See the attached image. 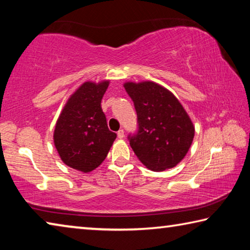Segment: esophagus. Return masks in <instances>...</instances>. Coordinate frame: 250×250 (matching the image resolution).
<instances>
[{
  "label": "esophagus",
  "instance_id": "esophagus-1",
  "mask_svg": "<svg viewBox=\"0 0 250 250\" xmlns=\"http://www.w3.org/2000/svg\"><path fill=\"white\" fill-rule=\"evenodd\" d=\"M118 138H119V139H124L125 138V131L124 130H119V131H118Z\"/></svg>",
  "mask_w": 250,
  "mask_h": 250
}]
</instances>
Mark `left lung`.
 <instances>
[{"instance_id":"obj_1","label":"left lung","mask_w":250,"mask_h":250,"mask_svg":"<svg viewBox=\"0 0 250 250\" xmlns=\"http://www.w3.org/2000/svg\"><path fill=\"white\" fill-rule=\"evenodd\" d=\"M133 100L139 131L129 138L138 159L154 172L174 167L192 146L195 126L172 91L154 82L124 83Z\"/></svg>"}]
</instances>
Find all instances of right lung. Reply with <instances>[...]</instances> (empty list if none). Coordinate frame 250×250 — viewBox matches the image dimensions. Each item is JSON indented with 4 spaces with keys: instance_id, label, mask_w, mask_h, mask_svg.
I'll list each match as a JSON object with an SVG mask.
<instances>
[{
    "instance_id": "1",
    "label": "right lung",
    "mask_w": 250,
    "mask_h": 250,
    "mask_svg": "<svg viewBox=\"0 0 250 250\" xmlns=\"http://www.w3.org/2000/svg\"><path fill=\"white\" fill-rule=\"evenodd\" d=\"M110 80L84 82L67 99L55 125L54 145L67 167L94 171L107 156L117 134L108 129L101 99Z\"/></svg>"
}]
</instances>
